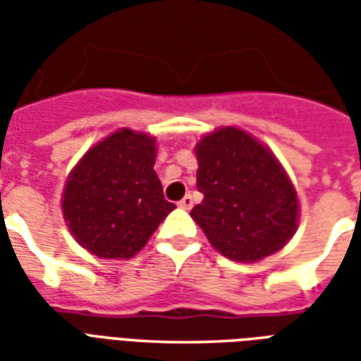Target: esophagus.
I'll return each instance as SVG.
<instances>
[{"instance_id":"obj_1","label":"esophagus","mask_w":361,"mask_h":361,"mask_svg":"<svg viewBox=\"0 0 361 361\" xmlns=\"http://www.w3.org/2000/svg\"><path fill=\"white\" fill-rule=\"evenodd\" d=\"M178 207H180V209H185V211H189V209L193 207V197L185 195L183 199H181L180 203H178Z\"/></svg>"}]
</instances>
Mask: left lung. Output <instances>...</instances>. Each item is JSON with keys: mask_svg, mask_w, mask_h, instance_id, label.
<instances>
[{"mask_svg": "<svg viewBox=\"0 0 361 361\" xmlns=\"http://www.w3.org/2000/svg\"><path fill=\"white\" fill-rule=\"evenodd\" d=\"M203 201L191 219L224 257L255 263L282 250L298 228V193L276 157L238 127H220L195 147Z\"/></svg>", "mask_w": 361, "mask_h": 361, "instance_id": "left-lung-1", "label": "left lung"}]
</instances>
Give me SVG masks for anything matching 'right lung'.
<instances>
[{"mask_svg":"<svg viewBox=\"0 0 361 361\" xmlns=\"http://www.w3.org/2000/svg\"><path fill=\"white\" fill-rule=\"evenodd\" d=\"M157 139L119 129L79 160L63 189L69 232L100 259L137 255L158 224L176 209L154 172Z\"/></svg>","mask_w":361,"mask_h":361,"instance_id":"add662e5","label":"right lung"}]
</instances>
